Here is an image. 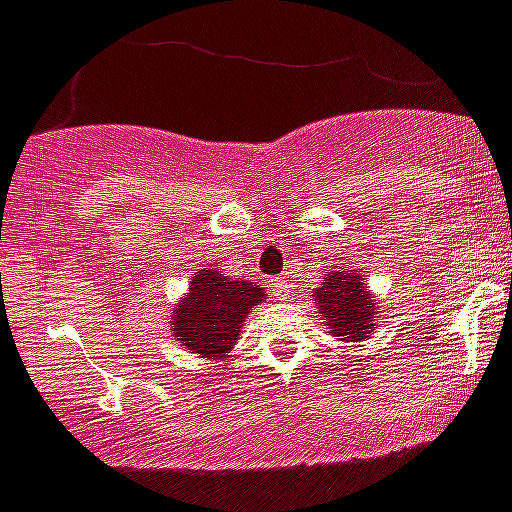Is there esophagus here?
<instances>
[{
	"instance_id": "obj_1",
	"label": "esophagus",
	"mask_w": 512,
	"mask_h": 512,
	"mask_svg": "<svg viewBox=\"0 0 512 512\" xmlns=\"http://www.w3.org/2000/svg\"><path fill=\"white\" fill-rule=\"evenodd\" d=\"M289 291H291L289 279H274V281H271V294H274L279 301L289 299Z\"/></svg>"
}]
</instances>
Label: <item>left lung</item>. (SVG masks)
Here are the masks:
<instances>
[{
  "label": "left lung",
  "instance_id": "obj_1",
  "mask_svg": "<svg viewBox=\"0 0 512 512\" xmlns=\"http://www.w3.org/2000/svg\"><path fill=\"white\" fill-rule=\"evenodd\" d=\"M316 311L326 319V329L344 342H359L374 332V296L364 286L362 276L329 271L321 289L311 291Z\"/></svg>",
  "mask_w": 512,
  "mask_h": 512
}]
</instances>
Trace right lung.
<instances>
[{
  "instance_id": "obj_1",
  "label": "right lung",
  "mask_w": 512,
  "mask_h": 512,
  "mask_svg": "<svg viewBox=\"0 0 512 512\" xmlns=\"http://www.w3.org/2000/svg\"><path fill=\"white\" fill-rule=\"evenodd\" d=\"M266 291L253 281H231L218 271H198L188 296L173 309V337L208 359H221L236 344L243 319Z\"/></svg>"
}]
</instances>
